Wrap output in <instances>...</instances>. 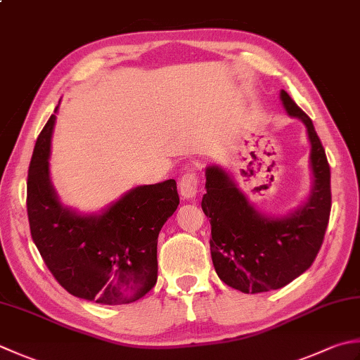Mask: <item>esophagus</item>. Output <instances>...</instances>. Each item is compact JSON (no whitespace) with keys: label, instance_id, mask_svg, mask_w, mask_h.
I'll list each match as a JSON object with an SVG mask.
<instances>
[{"label":"esophagus","instance_id":"obj_1","mask_svg":"<svg viewBox=\"0 0 360 360\" xmlns=\"http://www.w3.org/2000/svg\"><path fill=\"white\" fill-rule=\"evenodd\" d=\"M198 186H200L198 176H196V173L193 170H188L179 179L178 188H179V193L182 198L188 200V198H193V196H196V193H198Z\"/></svg>","mask_w":360,"mask_h":360}]
</instances>
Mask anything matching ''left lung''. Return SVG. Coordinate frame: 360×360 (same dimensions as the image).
I'll return each instance as SVG.
<instances>
[{
  "label": "left lung",
  "mask_w": 360,
  "mask_h": 360,
  "mask_svg": "<svg viewBox=\"0 0 360 360\" xmlns=\"http://www.w3.org/2000/svg\"><path fill=\"white\" fill-rule=\"evenodd\" d=\"M281 101L306 126L314 184L307 201L285 217H265L220 167L206 168L202 212L210 218V255L224 284L243 293L276 290L304 273L321 248L330 214V168L312 120L285 90Z\"/></svg>",
  "instance_id": "8db88e82"
}]
</instances>
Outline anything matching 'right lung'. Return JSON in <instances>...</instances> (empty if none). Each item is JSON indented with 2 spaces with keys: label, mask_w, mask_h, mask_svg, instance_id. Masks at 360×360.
<instances>
[{
  "label": "right lung",
  "mask_w": 360,
  "mask_h": 360,
  "mask_svg": "<svg viewBox=\"0 0 360 360\" xmlns=\"http://www.w3.org/2000/svg\"><path fill=\"white\" fill-rule=\"evenodd\" d=\"M54 122L51 115L41 129L27 172L32 240L48 270L73 297L129 304L156 285L158 237L179 204L176 181L132 188L100 215L63 207L49 179Z\"/></svg>",
  "instance_id": "obj_1"
}]
</instances>
